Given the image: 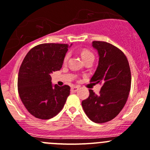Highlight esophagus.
I'll use <instances>...</instances> for the list:
<instances>
[{"label":"esophagus","mask_w":150,"mask_h":150,"mask_svg":"<svg viewBox=\"0 0 150 150\" xmlns=\"http://www.w3.org/2000/svg\"><path fill=\"white\" fill-rule=\"evenodd\" d=\"M79 89V87H75V86H73V87H71V92H76Z\"/></svg>","instance_id":"esophagus-1"}]
</instances>
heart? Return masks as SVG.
<instances>
[{
  "instance_id": "obj_1",
  "label": "heart",
  "mask_w": 150,
  "mask_h": 150,
  "mask_svg": "<svg viewBox=\"0 0 150 150\" xmlns=\"http://www.w3.org/2000/svg\"><path fill=\"white\" fill-rule=\"evenodd\" d=\"M81 57H82V59H84V61L90 59V58H93V59H94V56H93V53H91L90 50H86V49H84V50L81 51ZM68 59H69V55L67 54V55H66V57H65L64 58V62H66V61L68 60Z\"/></svg>"
}]
</instances>
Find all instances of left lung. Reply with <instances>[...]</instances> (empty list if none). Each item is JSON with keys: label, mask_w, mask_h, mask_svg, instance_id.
Wrapping results in <instances>:
<instances>
[{"label": "left lung", "mask_w": 150, "mask_h": 150, "mask_svg": "<svg viewBox=\"0 0 150 150\" xmlns=\"http://www.w3.org/2000/svg\"><path fill=\"white\" fill-rule=\"evenodd\" d=\"M99 63L91 82L102 84L99 95L89 90L88 99L81 103L85 114L95 123L109 122L119 114L127 102L131 90L129 63L123 52L112 44L95 41Z\"/></svg>", "instance_id": "obj_1"}]
</instances>
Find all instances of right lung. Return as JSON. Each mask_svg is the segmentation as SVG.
<instances>
[{"label": "right lung", "instance_id": "right-lung-1", "mask_svg": "<svg viewBox=\"0 0 150 150\" xmlns=\"http://www.w3.org/2000/svg\"><path fill=\"white\" fill-rule=\"evenodd\" d=\"M68 45L41 44L29 50L18 75V92L25 107L35 118L50 119L64 106L70 87H53L50 74L62 68Z\"/></svg>", "mask_w": 150, "mask_h": 150}]
</instances>
